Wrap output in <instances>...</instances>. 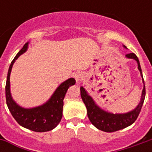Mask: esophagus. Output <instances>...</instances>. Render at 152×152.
Segmentation results:
<instances>
[{"mask_svg":"<svg viewBox=\"0 0 152 152\" xmlns=\"http://www.w3.org/2000/svg\"><path fill=\"white\" fill-rule=\"evenodd\" d=\"M75 79H76V83H77V84H80V83L82 81L83 75L80 72L76 73V75H75Z\"/></svg>","mask_w":152,"mask_h":152,"instance_id":"34e87169","label":"esophagus"}]
</instances>
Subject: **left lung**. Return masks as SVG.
I'll return each instance as SVG.
<instances>
[{"instance_id": "8db88e82", "label": "left lung", "mask_w": 152, "mask_h": 152, "mask_svg": "<svg viewBox=\"0 0 152 152\" xmlns=\"http://www.w3.org/2000/svg\"><path fill=\"white\" fill-rule=\"evenodd\" d=\"M123 46L126 49V47L124 45ZM125 57L129 59H134L137 62V68L140 72L141 76L142 77L140 63L137 57L134 53H128L125 55ZM142 82H143V89L142 91L140 102L137 104V107L134 110L126 113H115V114H113L112 112H106L105 110L99 107L96 104V102H94L92 97L86 91V89L81 86L80 87L81 99L87 108V115L92 124H94L97 129H99L100 130L107 132V133H112L115 131L123 129L133 124L134 121L137 120V116L140 113L144 99H145L146 89H145L143 77H142Z\"/></svg>"}]
</instances>
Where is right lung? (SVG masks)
I'll return each mask as SVG.
<instances>
[{
    "label": "right lung",
    "instance_id": "right-lung-1",
    "mask_svg": "<svg viewBox=\"0 0 152 152\" xmlns=\"http://www.w3.org/2000/svg\"><path fill=\"white\" fill-rule=\"evenodd\" d=\"M28 44H25L22 50L17 53L9 67L7 80L5 85L6 104L15 120L23 127L35 132H47L53 129L59 124L63 117V99L70 86H74L76 80L69 78L61 83L55 89L50 99L44 104L31 108H25L19 106L13 99L10 93V73L13 65L21 54L24 53L28 48Z\"/></svg>",
    "mask_w": 152,
    "mask_h": 152
}]
</instances>
